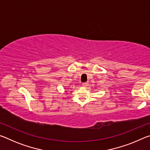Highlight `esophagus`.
<instances>
[{"mask_svg":"<svg viewBox=\"0 0 150 150\" xmlns=\"http://www.w3.org/2000/svg\"><path fill=\"white\" fill-rule=\"evenodd\" d=\"M82 86H83V87H87L88 86V83H83Z\"/></svg>","mask_w":150,"mask_h":150,"instance_id":"1","label":"esophagus"}]
</instances>
